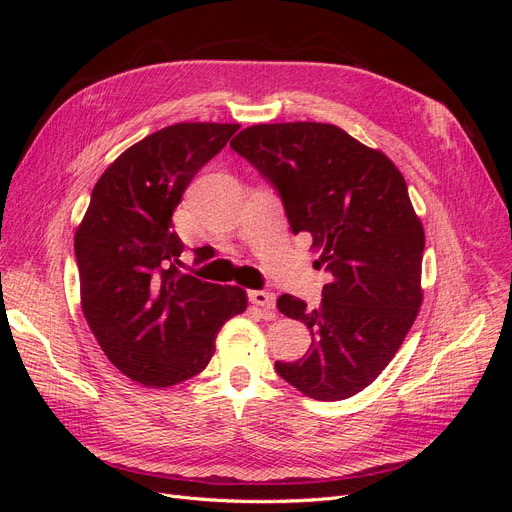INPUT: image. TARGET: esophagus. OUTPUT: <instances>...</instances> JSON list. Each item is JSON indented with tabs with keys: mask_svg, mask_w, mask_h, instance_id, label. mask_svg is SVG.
<instances>
[{
	"mask_svg": "<svg viewBox=\"0 0 512 512\" xmlns=\"http://www.w3.org/2000/svg\"><path fill=\"white\" fill-rule=\"evenodd\" d=\"M247 297H250V301L254 305L265 309L267 314L275 312V292L265 290V288H262V290H250V292H247Z\"/></svg>",
	"mask_w": 512,
	"mask_h": 512,
	"instance_id": "obj_1",
	"label": "esophagus"
}]
</instances>
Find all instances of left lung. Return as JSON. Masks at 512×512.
Wrapping results in <instances>:
<instances>
[{
	"instance_id": "obj_1",
	"label": "left lung",
	"mask_w": 512,
	"mask_h": 512,
	"mask_svg": "<svg viewBox=\"0 0 512 512\" xmlns=\"http://www.w3.org/2000/svg\"><path fill=\"white\" fill-rule=\"evenodd\" d=\"M230 147L280 196L294 235H312L314 267L331 277L316 309L292 294L277 299L312 346L275 371L307 397H352L389 365L423 301L425 232L408 185L382 151L331 123H260Z\"/></svg>"
}]
</instances>
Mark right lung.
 Masks as SVG:
<instances>
[{"label":"right lung","mask_w":512,"mask_h":512,"mask_svg":"<svg viewBox=\"0 0 512 512\" xmlns=\"http://www.w3.org/2000/svg\"><path fill=\"white\" fill-rule=\"evenodd\" d=\"M237 123H177L132 145L104 170L76 230L83 314L121 374L164 389L200 374L222 324L247 307L237 286L179 269L173 211ZM200 262V260H194Z\"/></svg>","instance_id":"right-lung-1"}]
</instances>
